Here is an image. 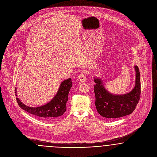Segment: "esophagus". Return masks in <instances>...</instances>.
Segmentation results:
<instances>
[{
	"label": "esophagus",
	"instance_id": "34e87169",
	"mask_svg": "<svg viewBox=\"0 0 157 157\" xmlns=\"http://www.w3.org/2000/svg\"><path fill=\"white\" fill-rule=\"evenodd\" d=\"M78 80L81 82L85 83L86 82V76L85 73H81L78 75Z\"/></svg>",
	"mask_w": 157,
	"mask_h": 157
}]
</instances>
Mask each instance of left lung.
Returning a JSON list of instances; mask_svg holds the SVG:
<instances>
[{
    "label": "left lung",
    "mask_w": 157,
    "mask_h": 157,
    "mask_svg": "<svg viewBox=\"0 0 157 157\" xmlns=\"http://www.w3.org/2000/svg\"><path fill=\"white\" fill-rule=\"evenodd\" d=\"M135 84L132 90L124 94L116 95L105 88L102 80L94 77L95 106L97 112L108 119L122 117L134 111L139 101L141 94L140 74L137 66H135Z\"/></svg>",
    "instance_id": "left-lung-1"
}]
</instances>
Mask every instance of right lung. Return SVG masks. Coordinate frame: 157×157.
Here are the masks:
<instances>
[{
	"label": "right lung",
	"instance_id": "obj_1",
	"mask_svg": "<svg viewBox=\"0 0 157 157\" xmlns=\"http://www.w3.org/2000/svg\"><path fill=\"white\" fill-rule=\"evenodd\" d=\"M72 87L71 78H67L63 81L59 88V90L53 98L48 103L39 107H30L23 104L16 98L19 106L25 111L31 113L40 119L52 120L62 116L67 110L66 104L68 100V94ZM16 88V96L17 90Z\"/></svg>",
	"mask_w": 157,
	"mask_h": 157
}]
</instances>
